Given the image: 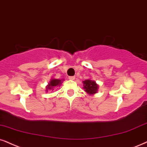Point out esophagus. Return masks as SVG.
I'll use <instances>...</instances> for the list:
<instances>
[{
    "mask_svg": "<svg viewBox=\"0 0 147 147\" xmlns=\"http://www.w3.org/2000/svg\"><path fill=\"white\" fill-rule=\"evenodd\" d=\"M68 79L70 80H74L75 79V76H70V77H68Z\"/></svg>",
    "mask_w": 147,
    "mask_h": 147,
    "instance_id": "obj_1",
    "label": "esophagus"
}]
</instances>
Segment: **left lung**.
Returning <instances> with one entry per match:
<instances>
[{
  "label": "left lung",
  "mask_w": 147,
  "mask_h": 147,
  "mask_svg": "<svg viewBox=\"0 0 147 147\" xmlns=\"http://www.w3.org/2000/svg\"><path fill=\"white\" fill-rule=\"evenodd\" d=\"M83 84H84V89L85 92L89 94H96L97 92L98 86L96 84L94 81H92V80L87 79L83 81Z\"/></svg>",
  "instance_id": "1"
}]
</instances>
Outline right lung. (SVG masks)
<instances>
[{"label":"right lung","mask_w":147,"mask_h":147,"mask_svg":"<svg viewBox=\"0 0 147 147\" xmlns=\"http://www.w3.org/2000/svg\"><path fill=\"white\" fill-rule=\"evenodd\" d=\"M62 83V81L60 79H51L50 81V83L47 87V91L48 90H53V88L56 87L57 86H60V85Z\"/></svg>","instance_id":"add662e5"}]
</instances>
